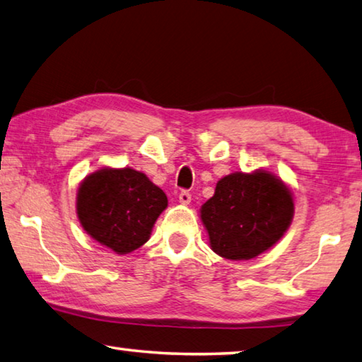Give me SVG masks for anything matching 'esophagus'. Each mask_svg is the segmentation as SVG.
<instances>
[{
	"instance_id": "1",
	"label": "esophagus",
	"mask_w": 362,
	"mask_h": 362,
	"mask_svg": "<svg viewBox=\"0 0 362 362\" xmlns=\"http://www.w3.org/2000/svg\"><path fill=\"white\" fill-rule=\"evenodd\" d=\"M179 201L182 204H189V201H192V193L187 192V189H182L179 193Z\"/></svg>"
}]
</instances>
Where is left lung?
<instances>
[{"label": "left lung", "mask_w": 362, "mask_h": 362, "mask_svg": "<svg viewBox=\"0 0 362 362\" xmlns=\"http://www.w3.org/2000/svg\"><path fill=\"white\" fill-rule=\"evenodd\" d=\"M293 214L290 189L266 170L223 177L201 207L210 247L228 259H252L266 252L285 234Z\"/></svg>", "instance_id": "8db88e82"}]
</instances>
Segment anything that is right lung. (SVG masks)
Instances as JSON below:
<instances>
[{
	"label": "right lung",
	"instance_id": "add662e5",
	"mask_svg": "<svg viewBox=\"0 0 362 362\" xmlns=\"http://www.w3.org/2000/svg\"><path fill=\"white\" fill-rule=\"evenodd\" d=\"M166 207L163 189L129 168L98 170L82 182L77 194V215L85 231L118 255L146 244Z\"/></svg>",
	"mask_w": 362,
	"mask_h": 362
}]
</instances>
